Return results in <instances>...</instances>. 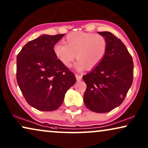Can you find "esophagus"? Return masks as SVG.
<instances>
[{
	"label": "esophagus",
	"mask_w": 148,
	"mask_h": 148,
	"mask_svg": "<svg viewBox=\"0 0 148 148\" xmlns=\"http://www.w3.org/2000/svg\"><path fill=\"white\" fill-rule=\"evenodd\" d=\"M75 77L77 80H81L82 79V75H80L79 74H75Z\"/></svg>",
	"instance_id": "esophagus-1"
}]
</instances>
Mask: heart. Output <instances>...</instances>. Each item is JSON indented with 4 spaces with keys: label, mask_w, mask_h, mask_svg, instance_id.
Here are the masks:
<instances>
[{
    "label": "heart",
    "mask_w": 148,
    "mask_h": 148,
    "mask_svg": "<svg viewBox=\"0 0 148 148\" xmlns=\"http://www.w3.org/2000/svg\"><path fill=\"white\" fill-rule=\"evenodd\" d=\"M107 41L100 34L74 32L66 36L64 45L54 46V53L57 59L65 66H69L75 57L77 69H92L98 65L105 56Z\"/></svg>",
    "instance_id": "heart-1"
}]
</instances>
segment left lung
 I'll list each match as a JSON object with an SVG mask.
<instances>
[{
	"label": "left lung",
	"instance_id": "8db88e82",
	"mask_svg": "<svg viewBox=\"0 0 148 148\" xmlns=\"http://www.w3.org/2000/svg\"><path fill=\"white\" fill-rule=\"evenodd\" d=\"M107 41V50L100 63L83 76L87 85L86 106L98 113L110 112L120 106L133 79L132 56L122 41L109 32H100Z\"/></svg>",
	"mask_w": 148,
	"mask_h": 148
}]
</instances>
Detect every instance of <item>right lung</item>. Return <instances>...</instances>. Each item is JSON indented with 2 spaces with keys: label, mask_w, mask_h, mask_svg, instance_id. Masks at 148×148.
<instances>
[{
  "label": "right lung",
  "mask_w": 148,
  "mask_h": 148,
  "mask_svg": "<svg viewBox=\"0 0 148 148\" xmlns=\"http://www.w3.org/2000/svg\"><path fill=\"white\" fill-rule=\"evenodd\" d=\"M64 35H42L28 42L17 54L18 86L28 104L39 110L58 109L77 81L54 53V44Z\"/></svg>",
  "instance_id": "1"
}]
</instances>
